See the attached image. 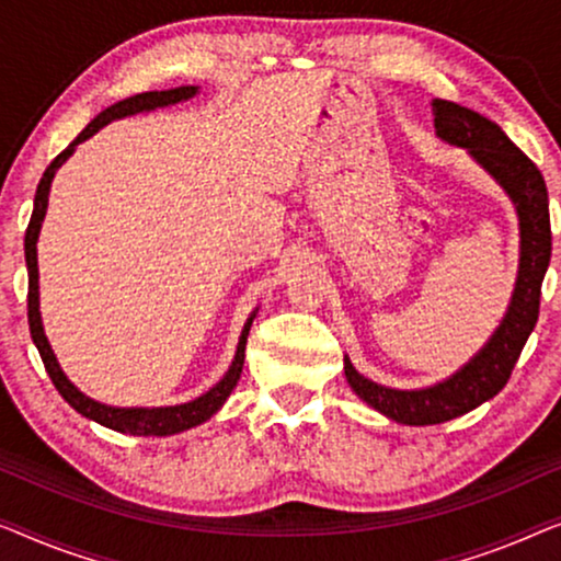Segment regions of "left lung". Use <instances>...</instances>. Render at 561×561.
Wrapping results in <instances>:
<instances>
[{"label":"left lung","mask_w":561,"mask_h":561,"mask_svg":"<svg viewBox=\"0 0 561 561\" xmlns=\"http://www.w3.org/2000/svg\"><path fill=\"white\" fill-rule=\"evenodd\" d=\"M432 112L439 137L449 145L468 147V152L499 180L503 191L516 203L520 218V266L514 299L501 328L495 330L491 343L447 381L420 391L386 389L360 376L345 358V378L351 389L389 420L414 427L468 414L508 383L511 370L539 320L541 282L551 256L549 195L539 168L503 134L499 124L485 119L483 114L445 99L432 101Z\"/></svg>","instance_id":"8db88e82"}]
</instances>
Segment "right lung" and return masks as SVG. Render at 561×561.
Masks as SVG:
<instances>
[{"label": "right lung", "instance_id": "obj_1", "mask_svg": "<svg viewBox=\"0 0 561 561\" xmlns=\"http://www.w3.org/2000/svg\"><path fill=\"white\" fill-rule=\"evenodd\" d=\"M195 91H198L195 85H180V89H170V91H147V93H137V96L124 99V101H119V104L108 106L106 112H101L96 119H93L81 134H78V137L73 139V145H68L58 157H55L50 164H47V170L43 172V178H41V185H37L33 218H30V226H27V233H25V259H27V274H30L27 320H30V333H33V343L37 345V351H41V358L45 363L47 376H50V381L55 383V389H58L60 397L66 399L78 414L89 416V420L104 424V427H108V430L124 432V435L164 437V435H175V432L191 430V427H195V424L210 420V416L216 414L220 407H224L228 393L233 391L236 381L241 378L243 353H247V337H249L251 322H254V314H251L247 328H243L233 366L228 368V374L220 378V381L213 386L208 393H203L201 399L191 401V404L164 407V409H114V407H104V404H99V401L83 397V393L78 391L66 376H62L58 360H55L53 351H50V343H47V337L43 333L41 310H37V233H41V224L45 218L47 193H50V183H53L55 170H58L60 164L66 162L70 154H73L76 145H81L83 139L93 137V134H96L101 126L108 124V122L122 119V116H129V114L149 112V108H157V106L178 104V101H185V99L195 96Z\"/></svg>", "mask_w": 561, "mask_h": 561}]
</instances>
